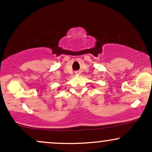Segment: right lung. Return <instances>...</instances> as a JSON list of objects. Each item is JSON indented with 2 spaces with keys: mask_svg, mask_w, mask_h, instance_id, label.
<instances>
[{
  "mask_svg": "<svg viewBox=\"0 0 152 152\" xmlns=\"http://www.w3.org/2000/svg\"><path fill=\"white\" fill-rule=\"evenodd\" d=\"M58 89H59V88H58Z\"/></svg>",
  "mask_w": 152,
  "mask_h": 152,
  "instance_id": "add662e5",
  "label": "right lung"
}]
</instances>
